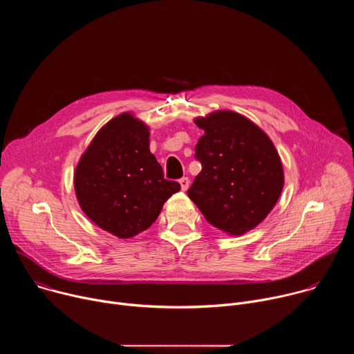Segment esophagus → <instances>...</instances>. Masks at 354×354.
I'll list each match as a JSON object with an SVG mask.
<instances>
[{
	"label": "esophagus",
	"instance_id": "esophagus-1",
	"mask_svg": "<svg viewBox=\"0 0 354 354\" xmlns=\"http://www.w3.org/2000/svg\"><path fill=\"white\" fill-rule=\"evenodd\" d=\"M179 183H180L182 190H187V187H189V185H190V180H189V178L183 176L182 179H179Z\"/></svg>",
	"mask_w": 354,
	"mask_h": 354
}]
</instances>
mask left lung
I'll list each match as a JSON object with an SVG mask.
<instances>
[{
	"instance_id": "left-lung-1",
	"label": "left lung",
	"mask_w": 354,
	"mask_h": 354,
	"mask_svg": "<svg viewBox=\"0 0 354 354\" xmlns=\"http://www.w3.org/2000/svg\"><path fill=\"white\" fill-rule=\"evenodd\" d=\"M203 129L194 147L201 164L187 196L216 228L242 235L279 200L284 175L272 140L245 116L220 111L194 120Z\"/></svg>"
}]
</instances>
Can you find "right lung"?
<instances>
[{"label": "right lung", "instance_id": "add662e5", "mask_svg": "<svg viewBox=\"0 0 354 354\" xmlns=\"http://www.w3.org/2000/svg\"><path fill=\"white\" fill-rule=\"evenodd\" d=\"M148 127L122 113L100 129L81 157L74 186L82 212L97 227L131 238L151 227L180 185L164 178L149 153Z\"/></svg>", "mask_w": 354, "mask_h": 354}]
</instances>
